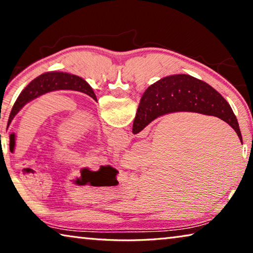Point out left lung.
Instances as JSON below:
<instances>
[{"label":"left lung","instance_id":"8db88e82","mask_svg":"<svg viewBox=\"0 0 253 253\" xmlns=\"http://www.w3.org/2000/svg\"><path fill=\"white\" fill-rule=\"evenodd\" d=\"M54 90H76L84 92L85 95L90 96L92 99L97 101V97L95 92L84 79L79 77L66 74V72H46L38 77V78L31 81L24 90L20 93V96L16 99L13 108L11 110L10 117H8L7 127L10 125L12 119L14 118L20 109L27 104V102L33 100L34 98L39 97L43 93L54 91ZM14 135L10 136V151L13 152L14 148Z\"/></svg>","mask_w":253,"mask_h":253}]
</instances>
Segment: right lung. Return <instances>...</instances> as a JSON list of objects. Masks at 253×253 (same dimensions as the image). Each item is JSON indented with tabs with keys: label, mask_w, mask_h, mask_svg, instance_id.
<instances>
[{
	"label": "right lung",
	"mask_w": 253,
	"mask_h": 253,
	"mask_svg": "<svg viewBox=\"0 0 253 253\" xmlns=\"http://www.w3.org/2000/svg\"><path fill=\"white\" fill-rule=\"evenodd\" d=\"M176 111L220 118L233 128L242 143L238 119L226 100L211 85L188 75L166 77L147 88L137 109L132 132L138 134L155 118Z\"/></svg>",
	"instance_id": "1"
}]
</instances>
